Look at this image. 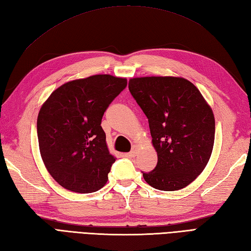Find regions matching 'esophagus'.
Here are the masks:
<instances>
[{"instance_id": "esophagus-1", "label": "esophagus", "mask_w": 251, "mask_h": 251, "mask_svg": "<svg viewBox=\"0 0 251 251\" xmlns=\"http://www.w3.org/2000/svg\"><path fill=\"white\" fill-rule=\"evenodd\" d=\"M137 151H139V147H137L136 145H134V146L132 147L131 151L129 152V156H130V157H135V156L137 155Z\"/></svg>"}]
</instances>
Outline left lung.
<instances>
[{"label": "left lung", "instance_id": "8db88e82", "mask_svg": "<svg viewBox=\"0 0 251 251\" xmlns=\"http://www.w3.org/2000/svg\"><path fill=\"white\" fill-rule=\"evenodd\" d=\"M129 90L150 124L158 161L143 173L151 187L177 191L201 175L214 144L213 111L201 92L181 76H141Z\"/></svg>", "mask_w": 251, "mask_h": 251}]
</instances>
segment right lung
<instances>
[{
  "mask_svg": "<svg viewBox=\"0 0 251 251\" xmlns=\"http://www.w3.org/2000/svg\"><path fill=\"white\" fill-rule=\"evenodd\" d=\"M126 79L95 75L66 82L41 106L37 130L44 166L60 186L75 193L103 187L116 157L101 129L107 107Z\"/></svg>",
  "mask_w": 251,
  "mask_h": 251,
  "instance_id": "right-lung-1",
  "label": "right lung"
}]
</instances>
